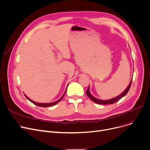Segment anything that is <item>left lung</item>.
Here are the masks:
<instances>
[{"label": "left lung", "instance_id": "8db88e82", "mask_svg": "<svg viewBox=\"0 0 150 150\" xmlns=\"http://www.w3.org/2000/svg\"><path fill=\"white\" fill-rule=\"evenodd\" d=\"M132 82V79L130 83H129V85L128 86V87L126 88V89L121 95H119L113 98H112L110 99H108V100H101V99L96 98L94 96H93L91 95V93H90V90H89L90 87L89 86H88V87L87 90V91H86V94L88 96V98L91 99V100H92L94 103H95L96 104H113L115 103L116 102H117V101H119V99H121L122 98H123L124 96H125L127 95V93L129 91V88H130V87H131Z\"/></svg>", "mask_w": 150, "mask_h": 150}]
</instances>
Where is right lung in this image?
Masks as SVG:
<instances>
[{"instance_id":"right-lung-1","label":"right lung","mask_w":150,"mask_h":150,"mask_svg":"<svg viewBox=\"0 0 150 150\" xmlns=\"http://www.w3.org/2000/svg\"><path fill=\"white\" fill-rule=\"evenodd\" d=\"M68 86V85H67ZM67 88H66V91H65V92H64V93L63 94V95L62 96V98H59L58 100H57V101H55V102H53V103H36V102H35V101H33V100H31V99H29V98H28L25 94V97L28 99L29 101H31V103H33V104H34L35 105H37V106H39V107H51V106H53V105H55V104H57V103H58L59 101H60L62 99V98H63V96H64V95H65V93H66V91H67Z\"/></svg>"}]
</instances>
